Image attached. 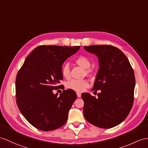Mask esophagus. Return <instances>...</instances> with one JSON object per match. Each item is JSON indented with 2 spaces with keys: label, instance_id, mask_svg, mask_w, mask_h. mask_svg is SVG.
<instances>
[{
  "label": "esophagus",
  "instance_id": "1",
  "mask_svg": "<svg viewBox=\"0 0 148 148\" xmlns=\"http://www.w3.org/2000/svg\"><path fill=\"white\" fill-rule=\"evenodd\" d=\"M77 97H79V98H80V97H81V92H77Z\"/></svg>",
  "mask_w": 148,
  "mask_h": 148
}]
</instances>
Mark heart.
<instances>
[{"instance_id":"heart-1","label":"heart","mask_w":148,"mask_h":148,"mask_svg":"<svg viewBox=\"0 0 148 148\" xmlns=\"http://www.w3.org/2000/svg\"><path fill=\"white\" fill-rule=\"evenodd\" d=\"M75 62L78 66L81 67L85 69V74L88 76H91L93 74L94 71L92 68H91V62L89 58L86 56H81L75 58ZM62 74L63 77L66 79H69L71 77V69L70 66L68 64H64L62 68ZM89 86L88 82L85 79L77 80V79H73L69 81L66 87L69 89L76 91H82L86 88H88Z\"/></svg>"}]
</instances>
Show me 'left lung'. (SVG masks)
Wrapping results in <instances>:
<instances>
[{"label": "left lung", "instance_id": "obj_1", "mask_svg": "<svg viewBox=\"0 0 148 148\" xmlns=\"http://www.w3.org/2000/svg\"><path fill=\"white\" fill-rule=\"evenodd\" d=\"M98 58L99 70L92 91L81 97L85 119L99 128L110 129L120 124L131 110L135 88V75L127 57L118 48L108 45L84 47Z\"/></svg>", "mask_w": 148, "mask_h": 148}]
</instances>
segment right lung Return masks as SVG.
Here are the masks:
<instances>
[{"mask_svg": "<svg viewBox=\"0 0 148 148\" xmlns=\"http://www.w3.org/2000/svg\"><path fill=\"white\" fill-rule=\"evenodd\" d=\"M80 49L77 47L40 45L26 57L17 74L16 103L22 115L36 129L49 131L66 123L68 113L76 99L68 89L58 96L53 90L62 85V65Z\"/></svg>", "mask_w": 148, "mask_h": 148, "instance_id": "right-lung-1", "label": "right lung"}]
</instances>
